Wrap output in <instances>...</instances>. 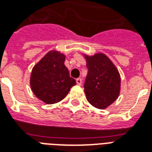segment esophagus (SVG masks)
<instances>
[{"mask_svg":"<svg viewBox=\"0 0 152 152\" xmlns=\"http://www.w3.org/2000/svg\"><path fill=\"white\" fill-rule=\"evenodd\" d=\"M76 84H77V85H81L82 80L80 79V78H78V79H76Z\"/></svg>","mask_w":152,"mask_h":152,"instance_id":"esophagus-1","label":"esophagus"}]
</instances>
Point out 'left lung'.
<instances>
[{
  "label": "left lung",
  "instance_id": "left-lung-1",
  "mask_svg": "<svg viewBox=\"0 0 152 152\" xmlns=\"http://www.w3.org/2000/svg\"><path fill=\"white\" fill-rule=\"evenodd\" d=\"M88 67L85 83L86 99L93 106L104 110L116 101L121 89V77L116 66L106 55L84 54Z\"/></svg>",
  "mask_w": 152,
  "mask_h": 152
}]
</instances>
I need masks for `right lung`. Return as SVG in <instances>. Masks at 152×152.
Wrapping results in <instances>:
<instances>
[{"label":"right lung","instance_id":"obj_1","mask_svg":"<svg viewBox=\"0 0 152 152\" xmlns=\"http://www.w3.org/2000/svg\"><path fill=\"white\" fill-rule=\"evenodd\" d=\"M65 58L64 54L58 50H50L32 69L30 88L36 97L46 104L60 102L76 85L64 65Z\"/></svg>","mask_w":152,"mask_h":152}]
</instances>
